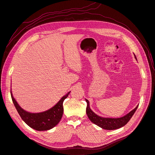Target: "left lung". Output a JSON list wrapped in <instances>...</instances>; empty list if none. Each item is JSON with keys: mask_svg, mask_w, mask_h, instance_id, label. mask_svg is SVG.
I'll return each mask as SVG.
<instances>
[{"mask_svg": "<svg viewBox=\"0 0 155 155\" xmlns=\"http://www.w3.org/2000/svg\"><path fill=\"white\" fill-rule=\"evenodd\" d=\"M135 56V55H134ZM135 58L137 59L135 56ZM87 104L86 108V112L88 118L92 123L100 127L102 129L106 130H114L122 127L123 126L127 124L130 119L134 114L135 111L137 110L138 105L133 110H131L129 113L126 114L125 116L119 118H102L96 114L89 107V101L87 100H85Z\"/></svg>", "mask_w": 155, "mask_h": 155, "instance_id": "left-lung-1", "label": "left lung"}]
</instances>
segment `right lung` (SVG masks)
I'll return each mask as SVG.
<instances>
[{"instance_id":"right-lung-1","label":"right lung","mask_w":155,"mask_h":155,"mask_svg":"<svg viewBox=\"0 0 155 155\" xmlns=\"http://www.w3.org/2000/svg\"><path fill=\"white\" fill-rule=\"evenodd\" d=\"M11 96L14 105L25 122L30 127L37 130H47L52 129L61 119L63 113V101L68 97L69 92L64 96L59 101L50 109L40 113H30L23 110L13 97L12 91Z\"/></svg>"}]
</instances>
